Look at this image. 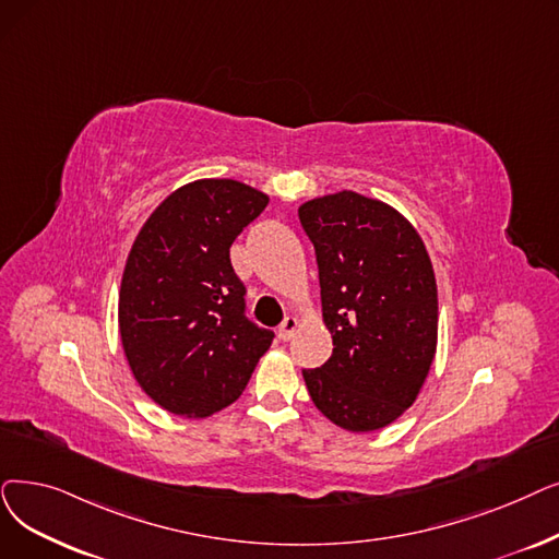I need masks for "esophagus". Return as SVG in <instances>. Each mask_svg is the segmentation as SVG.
<instances>
[{"mask_svg": "<svg viewBox=\"0 0 559 559\" xmlns=\"http://www.w3.org/2000/svg\"><path fill=\"white\" fill-rule=\"evenodd\" d=\"M297 326H299L297 318H293V314H287V318L283 320V324L278 326V337H281V340H289V337L295 335Z\"/></svg>", "mask_w": 559, "mask_h": 559, "instance_id": "1", "label": "esophagus"}]
</instances>
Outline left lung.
<instances>
[{
  "mask_svg": "<svg viewBox=\"0 0 559 559\" xmlns=\"http://www.w3.org/2000/svg\"><path fill=\"white\" fill-rule=\"evenodd\" d=\"M318 255L333 354L304 370L310 400L337 427L374 431L416 402L439 337L429 253L404 216L377 199L337 191L299 207Z\"/></svg>",
  "mask_w": 559,
  "mask_h": 559,
  "instance_id": "obj_1",
  "label": "left lung"
}]
</instances>
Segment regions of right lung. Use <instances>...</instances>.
Here are the masks:
<instances>
[{"mask_svg": "<svg viewBox=\"0 0 559 559\" xmlns=\"http://www.w3.org/2000/svg\"><path fill=\"white\" fill-rule=\"evenodd\" d=\"M270 203L237 180L189 182L139 230L118 295V329L141 391L207 418L245 391L274 333L245 314L230 247Z\"/></svg>", "mask_w": 559, "mask_h": 559, "instance_id": "1", "label": "right lung"}]
</instances>
